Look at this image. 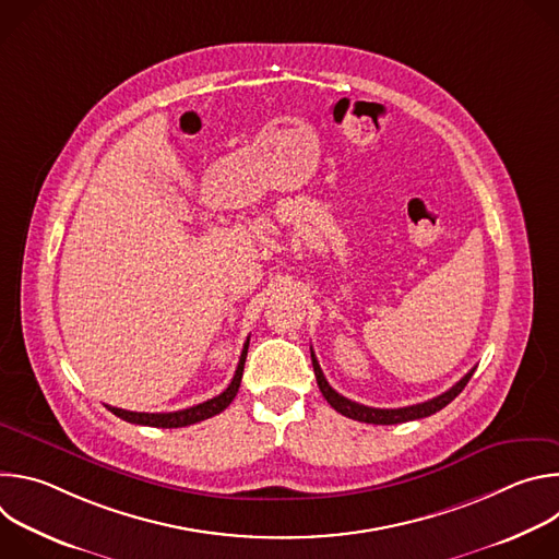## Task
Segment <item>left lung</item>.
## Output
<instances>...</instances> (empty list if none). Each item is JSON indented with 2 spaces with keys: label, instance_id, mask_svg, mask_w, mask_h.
Here are the masks:
<instances>
[{
  "label": "left lung",
  "instance_id": "8db88e82",
  "mask_svg": "<svg viewBox=\"0 0 559 559\" xmlns=\"http://www.w3.org/2000/svg\"><path fill=\"white\" fill-rule=\"evenodd\" d=\"M311 365H313V373H316V382H318V389H321V393L325 395V401L343 416L352 418V420H358V423H367V425H401V423H409V420H420V418H427L436 412H440L442 407H447L453 397L466 386V382L471 380L473 371L471 369L464 378H460L449 391L431 397V401L427 403H420V405H412V407H401V409H376V407H365V405H358L354 401H349V397L341 395L336 389H332V384L328 382V378L323 376V369L321 365H318L313 352H311Z\"/></svg>",
  "mask_w": 559,
  "mask_h": 559
}]
</instances>
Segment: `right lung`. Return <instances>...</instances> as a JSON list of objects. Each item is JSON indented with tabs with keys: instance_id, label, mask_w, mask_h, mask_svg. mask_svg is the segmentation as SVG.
<instances>
[{
	"instance_id": "1",
	"label": "right lung",
	"mask_w": 559,
	"mask_h": 559,
	"mask_svg": "<svg viewBox=\"0 0 559 559\" xmlns=\"http://www.w3.org/2000/svg\"><path fill=\"white\" fill-rule=\"evenodd\" d=\"M248 347H250V338L246 341L243 345V352H241V358H238V367L234 371V378L231 382L227 384V389L214 397H210V401L201 403V405H194V407H188V409H181V412H170V414H145V412H126V409H119V407H110L106 405L117 418L126 420V423H132V425H145V427H158V429H177V427H188V425H194V423H201V420H207L216 414H221L223 409L229 407V403L234 401V395L238 393V386H241V378H243V367H246V356H248Z\"/></svg>"
}]
</instances>
